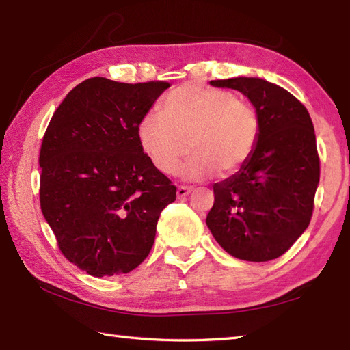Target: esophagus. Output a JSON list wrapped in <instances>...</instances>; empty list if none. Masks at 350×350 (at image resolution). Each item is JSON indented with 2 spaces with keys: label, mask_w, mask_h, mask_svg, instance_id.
Masks as SVG:
<instances>
[{
  "label": "esophagus",
  "mask_w": 350,
  "mask_h": 350,
  "mask_svg": "<svg viewBox=\"0 0 350 350\" xmlns=\"http://www.w3.org/2000/svg\"><path fill=\"white\" fill-rule=\"evenodd\" d=\"M191 188H188V187H179L177 188V197L179 198H183V197H187V196H189L191 194Z\"/></svg>",
  "instance_id": "obj_1"
}]
</instances>
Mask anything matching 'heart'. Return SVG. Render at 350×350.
<instances>
[{"label": "heart", "instance_id": "1", "mask_svg": "<svg viewBox=\"0 0 350 350\" xmlns=\"http://www.w3.org/2000/svg\"><path fill=\"white\" fill-rule=\"evenodd\" d=\"M163 111H147L138 124V141L161 173L173 176L191 148L182 170L188 180L218 173H237L254 153L260 118L254 107L222 88L183 84L162 102Z\"/></svg>", "mask_w": 350, "mask_h": 350}]
</instances>
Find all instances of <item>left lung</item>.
Returning <instances> with one entry per match:
<instances>
[{
	"mask_svg": "<svg viewBox=\"0 0 350 350\" xmlns=\"http://www.w3.org/2000/svg\"><path fill=\"white\" fill-rule=\"evenodd\" d=\"M252 103L260 137L250 161L213 185L209 227L222 250L247 262L273 260L306 232L321 177L316 135L307 108L284 88L262 78L211 81Z\"/></svg>",
	"mask_w": 350,
	"mask_h": 350,
	"instance_id": "obj_1",
	"label": "left lung"
}]
</instances>
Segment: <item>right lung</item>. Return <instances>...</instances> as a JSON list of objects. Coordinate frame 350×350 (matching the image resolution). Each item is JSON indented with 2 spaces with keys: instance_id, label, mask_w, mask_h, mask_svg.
<instances>
[{
  "instance_id": "1",
  "label": "right lung",
  "mask_w": 350,
  "mask_h": 350,
  "mask_svg": "<svg viewBox=\"0 0 350 350\" xmlns=\"http://www.w3.org/2000/svg\"><path fill=\"white\" fill-rule=\"evenodd\" d=\"M168 83L90 78L68 93L42 141L40 207L70 263L93 277L128 273L150 252L176 187L138 141Z\"/></svg>"
}]
</instances>
